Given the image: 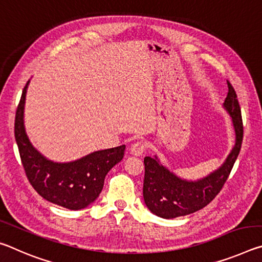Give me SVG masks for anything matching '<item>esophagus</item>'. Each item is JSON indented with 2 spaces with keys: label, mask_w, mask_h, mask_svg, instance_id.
<instances>
[{
  "label": "esophagus",
  "mask_w": 262,
  "mask_h": 262,
  "mask_svg": "<svg viewBox=\"0 0 262 262\" xmlns=\"http://www.w3.org/2000/svg\"><path fill=\"white\" fill-rule=\"evenodd\" d=\"M145 149H147V143L143 141H139L130 147V154L134 155V156H142L144 154Z\"/></svg>",
  "instance_id": "obj_1"
}]
</instances>
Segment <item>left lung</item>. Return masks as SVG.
Returning <instances> with one entry per match:
<instances>
[{
    "instance_id": "left-lung-1",
    "label": "left lung",
    "mask_w": 262,
    "mask_h": 262,
    "mask_svg": "<svg viewBox=\"0 0 262 262\" xmlns=\"http://www.w3.org/2000/svg\"><path fill=\"white\" fill-rule=\"evenodd\" d=\"M229 92L223 107L232 119L236 141L224 163L199 180L180 178L159 162L157 156L144 157L143 198L148 209L162 219H176L202 209L214 200L227 181L243 142V120L236 91L228 81Z\"/></svg>"
}]
</instances>
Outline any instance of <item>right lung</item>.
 <instances>
[{"label":"right lung","mask_w":262,"mask_h":262,"mask_svg":"<svg viewBox=\"0 0 262 262\" xmlns=\"http://www.w3.org/2000/svg\"><path fill=\"white\" fill-rule=\"evenodd\" d=\"M29 83L15 118V139L26 177L45 200L70 210L86 208L99 196L106 174L123 158L126 145L98 150L68 163L47 159L33 147L25 132L24 106Z\"/></svg>","instance_id":"add662e5"}]
</instances>
